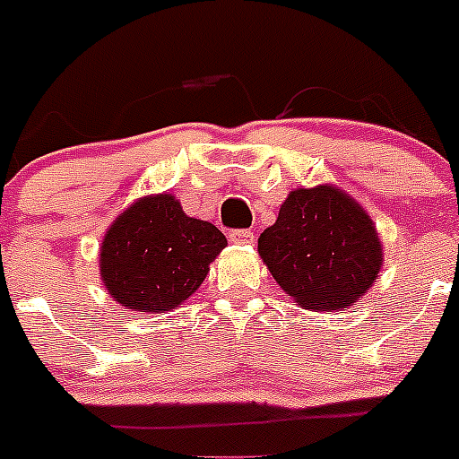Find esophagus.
Wrapping results in <instances>:
<instances>
[{
    "label": "esophagus",
    "instance_id": "esophagus-1",
    "mask_svg": "<svg viewBox=\"0 0 459 459\" xmlns=\"http://www.w3.org/2000/svg\"><path fill=\"white\" fill-rule=\"evenodd\" d=\"M229 238H230V242L239 244V247H251V244L255 242V235H253L251 230H244V229L230 230Z\"/></svg>",
    "mask_w": 459,
    "mask_h": 459
}]
</instances>
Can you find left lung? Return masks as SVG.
<instances>
[{"label":"left lung","mask_w":459,"mask_h":459,"mask_svg":"<svg viewBox=\"0 0 459 459\" xmlns=\"http://www.w3.org/2000/svg\"><path fill=\"white\" fill-rule=\"evenodd\" d=\"M273 280L307 311H346L379 277L382 242L371 215L333 184L295 188L257 239Z\"/></svg>","instance_id":"8db88e82"}]
</instances>
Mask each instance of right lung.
Wrapping results in <instances>:
<instances>
[{"mask_svg":"<svg viewBox=\"0 0 459 459\" xmlns=\"http://www.w3.org/2000/svg\"><path fill=\"white\" fill-rule=\"evenodd\" d=\"M226 244L217 226L188 217L170 193L137 197L101 239V284L128 311H173L200 289Z\"/></svg>","mask_w":459,"mask_h":459,"instance_id":"right-lung-1","label":"right lung"}]
</instances>
